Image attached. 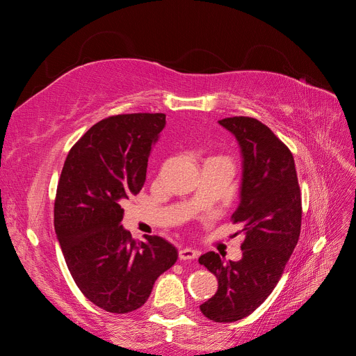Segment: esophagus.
<instances>
[{"label": "esophagus", "mask_w": 356, "mask_h": 356, "mask_svg": "<svg viewBox=\"0 0 356 356\" xmlns=\"http://www.w3.org/2000/svg\"><path fill=\"white\" fill-rule=\"evenodd\" d=\"M199 257V251L193 250V248H182L179 250V260H195Z\"/></svg>", "instance_id": "34e87169"}]
</instances>
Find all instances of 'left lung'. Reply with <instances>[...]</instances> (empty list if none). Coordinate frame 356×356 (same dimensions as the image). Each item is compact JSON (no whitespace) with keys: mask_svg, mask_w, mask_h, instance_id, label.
Masks as SVG:
<instances>
[{"mask_svg":"<svg viewBox=\"0 0 356 356\" xmlns=\"http://www.w3.org/2000/svg\"><path fill=\"white\" fill-rule=\"evenodd\" d=\"M238 139L242 186L238 209L245 239L239 261H224L213 251L199 263L218 279V289L200 306L213 322L239 321L272 294L293 254L301 229V195L294 157L270 129L252 117L218 122Z\"/></svg>","mask_w":356,"mask_h":356,"instance_id":"obj_1","label":"left lung"}]
</instances>
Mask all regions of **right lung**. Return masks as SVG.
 I'll return each instance as SVG.
<instances>
[{
  "mask_svg": "<svg viewBox=\"0 0 356 356\" xmlns=\"http://www.w3.org/2000/svg\"><path fill=\"white\" fill-rule=\"evenodd\" d=\"M165 124L161 113L104 118L70 149L59 178L55 230L70 273L86 298L111 314L141 307L178 258L160 236L136 242L120 224L122 202L141 191Z\"/></svg>",
  "mask_w": 356,
  "mask_h": 356,
  "instance_id": "right-lung-1",
  "label": "right lung"
}]
</instances>
